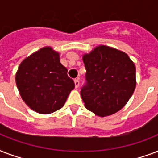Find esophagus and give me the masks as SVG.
I'll list each match as a JSON object with an SVG mask.
<instances>
[{"instance_id":"obj_1","label":"esophagus","mask_w":158,"mask_h":158,"mask_svg":"<svg viewBox=\"0 0 158 158\" xmlns=\"http://www.w3.org/2000/svg\"><path fill=\"white\" fill-rule=\"evenodd\" d=\"M74 85H75V88H79V78H77V79H74Z\"/></svg>"}]
</instances>
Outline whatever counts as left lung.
<instances>
[{
    "mask_svg": "<svg viewBox=\"0 0 158 158\" xmlns=\"http://www.w3.org/2000/svg\"><path fill=\"white\" fill-rule=\"evenodd\" d=\"M83 60L86 83L80 94L85 107L99 116L119 111L135 91V64L127 54L106 46L85 54Z\"/></svg>",
    "mask_w": 158,
    "mask_h": 158,
    "instance_id": "1",
    "label": "left lung"
}]
</instances>
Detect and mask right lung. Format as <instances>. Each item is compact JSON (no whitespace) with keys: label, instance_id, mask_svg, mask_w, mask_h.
<instances>
[{"label":"right lung","instance_id":"obj_1","mask_svg":"<svg viewBox=\"0 0 158 158\" xmlns=\"http://www.w3.org/2000/svg\"><path fill=\"white\" fill-rule=\"evenodd\" d=\"M60 62L59 53L43 48L22 61L16 85L27 105L40 114H50L64 106L74 82Z\"/></svg>","mask_w":158,"mask_h":158}]
</instances>
